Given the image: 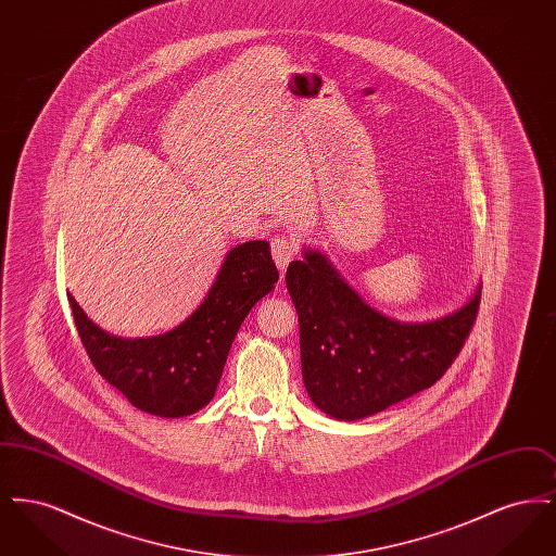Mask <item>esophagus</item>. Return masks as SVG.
I'll return each mask as SVG.
<instances>
[{"label": "esophagus", "instance_id": "34e87169", "mask_svg": "<svg viewBox=\"0 0 556 556\" xmlns=\"http://www.w3.org/2000/svg\"><path fill=\"white\" fill-rule=\"evenodd\" d=\"M270 252H273L275 265L283 273L290 265L291 258L298 254V241L291 236H277L270 241Z\"/></svg>", "mask_w": 556, "mask_h": 556}]
</instances>
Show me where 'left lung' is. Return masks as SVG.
I'll list each match as a JSON object with an SVG mask.
<instances>
[{
	"instance_id": "obj_1",
	"label": "left lung",
	"mask_w": 556,
	"mask_h": 556,
	"mask_svg": "<svg viewBox=\"0 0 556 556\" xmlns=\"http://www.w3.org/2000/svg\"><path fill=\"white\" fill-rule=\"evenodd\" d=\"M286 286L300 320L302 379L338 421H358L431 388L469 338L481 286L454 313L402 323L369 306L318 250L293 261Z\"/></svg>"
}]
</instances>
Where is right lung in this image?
<instances>
[{
  "label": "right lung",
  "instance_id": "1",
  "mask_svg": "<svg viewBox=\"0 0 556 556\" xmlns=\"http://www.w3.org/2000/svg\"><path fill=\"white\" fill-rule=\"evenodd\" d=\"M279 279L265 239L231 248L202 304L175 329L152 338H118L83 313L73 293L80 342L96 370L135 408L179 419L204 408L216 392L227 354L252 306Z\"/></svg>",
  "mask_w": 556,
  "mask_h": 556
}]
</instances>
